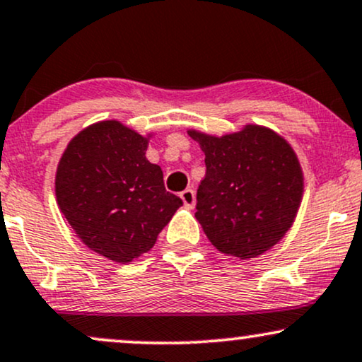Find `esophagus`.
<instances>
[{"label": "esophagus", "mask_w": 362, "mask_h": 362, "mask_svg": "<svg viewBox=\"0 0 362 362\" xmlns=\"http://www.w3.org/2000/svg\"><path fill=\"white\" fill-rule=\"evenodd\" d=\"M180 199L184 200L187 209H194V206H195V192L192 189H185L184 192L180 194Z\"/></svg>", "instance_id": "34e87169"}]
</instances>
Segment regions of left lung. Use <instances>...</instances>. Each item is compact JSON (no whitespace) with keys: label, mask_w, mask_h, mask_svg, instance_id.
<instances>
[{"label":"left lung","mask_w":362,"mask_h":362,"mask_svg":"<svg viewBox=\"0 0 362 362\" xmlns=\"http://www.w3.org/2000/svg\"><path fill=\"white\" fill-rule=\"evenodd\" d=\"M206 155L195 217L216 250L258 258L288 233L302 204L303 170L275 129L245 124L223 136L187 129Z\"/></svg>","instance_id":"8db88e82"}]
</instances>
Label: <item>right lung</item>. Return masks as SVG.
I'll return each instance as SVG.
<instances>
[{
  "label": "right lung",
  "instance_id": "1",
  "mask_svg": "<svg viewBox=\"0 0 362 362\" xmlns=\"http://www.w3.org/2000/svg\"><path fill=\"white\" fill-rule=\"evenodd\" d=\"M155 133L117 119L86 126L57 163L55 197L76 236L104 258L126 264L155 246L182 199L165 190L160 165L146 158Z\"/></svg>",
  "mask_w": 362,
  "mask_h": 362
}]
</instances>
